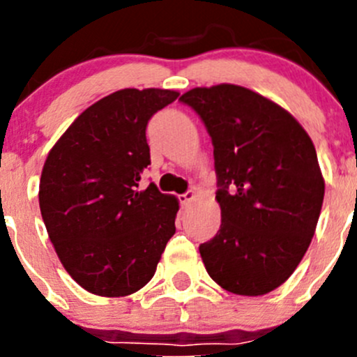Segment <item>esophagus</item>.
I'll return each instance as SVG.
<instances>
[{"instance_id":"esophagus-1","label":"esophagus","mask_w":357,"mask_h":357,"mask_svg":"<svg viewBox=\"0 0 357 357\" xmlns=\"http://www.w3.org/2000/svg\"><path fill=\"white\" fill-rule=\"evenodd\" d=\"M195 192H193V190H188V192H185L183 193V195H179L178 199H179V204L181 205H188L190 202L192 200H195Z\"/></svg>"}]
</instances>
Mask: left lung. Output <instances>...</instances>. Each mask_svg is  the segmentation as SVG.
<instances>
[{
	"instance_id": "obj_1",
	"label": "left lung",
	"mask_w": 357,
	"mask_h": 357,
	"mask_svg": "<svg viewBox=\"0 0 357 357\" xmlns=\"http://www.w3.org/2000/svg\"><path fill=\"white\" fill-rule=\"evenodd\" d=\"M192 107L214 146L221 226L199 250L208 276L236 295H264L290 278L321 212L325 181L302 126L235 84L195 88Z\"/></svg>"
}]
</instances>
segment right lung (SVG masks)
Instances as JSON below:
<instances>
[{
	"label": "right lung",
	"mask_w": 357,
	"mask_h": 357,
	"mask_svg": "<svg viewBox=\"0 0 357 357\" xmlns=\"http://www.w3.org/2000/svg\"><path fill=\"white\" fill-rule=\"evenodd\" d=\"M171 89H121L86 109L55 143L39 183V207L68 275L102 297H124L155 275L174 235V197L153 183L149 121L174 102Z\"/></svg>",
	"instance_id": "add662e5"
}]
</instances>
